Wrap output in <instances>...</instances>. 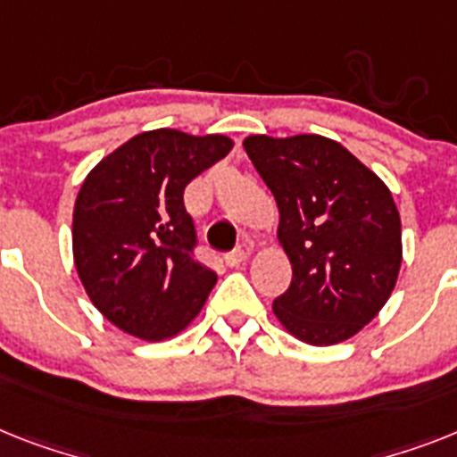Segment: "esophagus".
Instances as JSON below:
<instances>
[{"instance_id": "1", "label": "esophagus", "mask_w": 457, "mask_h": 457, "mask_svg": "<svg viewBox=\"0 0 457 457\" xmlns=\"http://www.w3.org/2000/svg\"><path fill=\"white\" fill-rule=\"evenodd\" d=\"M246 258H248V251H244V248H237V251H232L225 255V262H228V267H239V264L246 262Z\"/></svg>"}]
</instances>
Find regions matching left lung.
<instances>
[{
    "instance_id": "1",
    "label": "left lung",
    "mask_w": 457,
    "mask_h": 457,
    "mask_svg": "<svg viewBox=\"0 0 457 457\" xmlns=\"http://www.w3.org/2000/svg\"><path fill=\"white\" fill-rule=\"evenodd\" d=\"M244 148L278 204V241L293 264L276 318L313 346L351 339L381 312L400 274L393 195L344 145L318 134H255Z\"/></svg>"
}]
</instances>
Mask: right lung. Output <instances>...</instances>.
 <instances>
[{
    "label": "right lung",
    "instance_id": "obj_1",
    "mask_svg": "<svg viewBox=\"0 0 457 457\" xmlns=\"http://www.w3.org/2000/svg\"><path fill=\"white\" fill-rule=\"evenodd\" d=\"M232 148L222 134H137L87 174L74 206V262L87 297L132 337L179 335L204 306L216 271L195 260L183 204L195 176Z\"/></svg>",
    "mask_w": 457,
    "mask_h": 457
}]
</instances>
